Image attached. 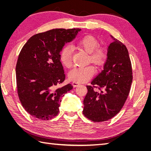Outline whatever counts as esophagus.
Wrapping results in <instances>:
<instances>
[{
  "mask_svg": "<svg viewBox=\"0 0 151 151\" xmlns=\"http://www.w3.org/2000/svg\"><path fill=\"white\" fill-rule=\"evenodd\" d=\"M72 84H73V86H74V87H76V86L81 85V83L77 82H73Z\"/></svg>",
  "mask_w": 151,
  "mask_h": 151,
  "instance_id": "obj_1",
  "label": "esophagus"
}]
</instances>
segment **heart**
<instances>
[{"label": "heart", "instance_id": "1", "mask_svg": "<svg viewBox=\"0 0 151 151\" xmlns=\"http://www.w3.org/2000/svg\"><path fill=\"white\" fill-rule=\"evenodd\" d=\"M77 45L89 54L90 59L98 65L104 62L106 52L103 48L99 47V42L97 38L92 36H86L77 41ZM73 50L69 45L64 46L60 52V58L62 63L67 67L72 64ZM95 73V68L91 65L76 67L69 72V78L70 81L77 82H85L90 79Z\"/></svg>", "mask_w": 151, "mask_h": 151}]
</instances>
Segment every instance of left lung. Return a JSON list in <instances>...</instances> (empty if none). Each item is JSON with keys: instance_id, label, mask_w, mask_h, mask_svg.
I'll return each instance as SVG.
<instances>
[{"instance_id": "1", "label": "left lung", "mask_w": 151, "mask_h": 151, "mask_svg": "<svg viewBox=\"0 0 151 151\" xmlns=\"http://www.w3.org/2000/svg\"><path fill=\"white\" fill-rule=\"evenodd\" d=\"M113 41L108 47L103 70L87 86L83 114L94 122L110 119L120 111L128 97L132 82L129 51L121 41L110 35ZM93 87L104 89L94 91Z\"/></svg>"}]
</instances>
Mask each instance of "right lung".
<instances>
[{"mask_svg": "<svg viewBox=\"0 0 151 151\" xmlns=\"http://www.w3.org/2000/svg\"><path fill=\"white\" fill-rule=\"evenodd\" d=\"M81 30L56 28L37 34L22 48L15 67L17 92L32 116L49 120L58 114L62 97L73 88L70 84L58 87L65 78L60 52Z\"/></svg>", "mask_w": 151, "mask_h": 151, "instance_id": "obj_1", "label": "right lung"}]
</instances>
